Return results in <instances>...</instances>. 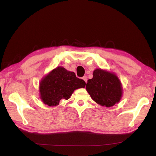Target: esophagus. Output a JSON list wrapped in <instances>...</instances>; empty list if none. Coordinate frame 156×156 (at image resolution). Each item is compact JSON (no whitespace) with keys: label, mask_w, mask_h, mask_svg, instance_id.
Listing matches in <instances>:
<instances>
[{"label":"esophagus","mask_w":156,"mask_h":156,"mask_svg":"<svg viewBox=\"0 0 156 156\" xmlns=\"http://www.w3.org/2000/svg\"><path fill=\"white\" fill-rule=\"evenodd\" d=\"M82 79H83V80H84V82H86V83H87V76H83V77H82Z\"/></svg>","instance_id":"obj_1"}]
</instances>
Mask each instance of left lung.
<instances>
[{
    "mask_svg": "<svg viewBox=\"0 0 156 156\" xmlns=\"http://www.w3.org/2000/svg\"><path fill=\"white\" fill-rule=\"evenodd\" d=\"M86 89L92 100L102 107H112L121 101L122 95L118 76L101 68L94 69L93 78L88 80Z\"/></svg>",
    "mask_w": 156,
    "mask_h": 156,
    "instance_id": "1",
    "label": "left lung"
}]
</instances>
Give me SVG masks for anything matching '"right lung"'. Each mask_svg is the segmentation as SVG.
Wrapping results in <instances>:
<instances>
[{
	"label": "right lung",
	"mask_w": 156,
	"mask_h": 156,
	"mask_svg": "<svg viewBox=\"0 0 156 156\" xmlns=\"http://www.w3.org/2000/svg\"><path fill=\"white\" fill-rule=\"evenodd\" d=\"M86 82L76 77L74 72L58 66L41 79L39 96L45 105L55 107L62 99L68 100L75 90L84 88Z\"/></svg>",
	"instance_id": "add662e5"
}]
</instances>
